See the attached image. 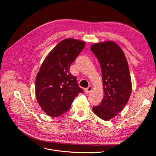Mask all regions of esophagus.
<instances>
[{"mask_svg":"<svg viewBox=\"0 0 156 156\" xmlns=\"http://www.w3.org/2000/svg\"><path fill=\"white\" fill-rule=\"evenodd\" d=\"M92 90V86H89V87H88L87 88H86V89H84L85 92L86 93H87V94L89 93V92H90Z\"/></svg>","mask_w":156,"mask_h":156,"instance_id":"esophagus-1","label":"esophagus"}]
</instances>
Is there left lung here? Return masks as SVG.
I'll list each match as a JSON object with an SVG mask.
<instances>
[{
    "mask_svg": "<svg viewBox=\"0 0 156 156\" xmlns=\"http://www.w3.org/2000/svg\"><path fill=\"white\" fill-rule=\"evenodd\" d=\"M90 49L101 69L104 96L94 113L108 121L118 115L126 105L131 90V80L126 58L122 49L113 41L94 44Z\"/></svg>",
    "mask_w": 156,
    "mask_h": 156,
    "instance_id": "left-lung-1",
    "label": "left lung"
}]
</instances>
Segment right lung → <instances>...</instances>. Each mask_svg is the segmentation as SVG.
Wrapping results in <instances>:
<instances>
[{
    "label": "right lung",
    "mask_w": 156,
    "mask_h": 156,
    "mask_svg": "<svg viewBox=\"0 0 156 156\" xmlns=\"http://www.w3.org/2000/svg\"><path fill=\"white\" fill-rule=\"evenodd\" d=\"M85 43L67 38L59 43L43 61L35 81L36 97L41 109L49 116L58 117L70 108L83 90L69 69Z\"/></svg>",
    "instance_id": "obj_1"
}]
</instances>
